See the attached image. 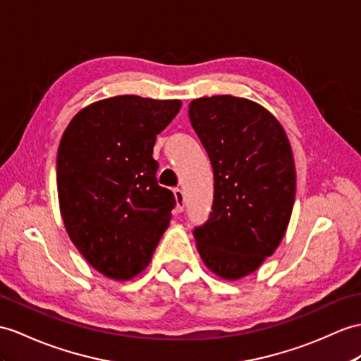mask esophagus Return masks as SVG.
Segmentation results:
<instances>
[{
    "mask_svg": "<svg viewBox=\"0 0 361 361\" xmlns=\"http://www.w3.org/2000/svg\"><path fill=\"white\" fill-rule=\"evenodd\" d=\"M173 195H174V199H176V211H178V213H182L183 205H185V199H183L182 190L174 188L173 190Z\"/></svg>",
    "mask_w": 361,
    "mask_h": 361,
    "instance_id": "obj_1",
    "label": "esophagus"
}]
</instances>
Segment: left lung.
<instances>
[{
    "instance_id": "left-lung-1",
    "label": "left lung",
    "mask_w": 361,
    "mask_h": 361,
    "mask_svg": "<svg viewBox=\"0 0 361 361\" xmlns=\"http://www.w3.org/2000/svg\"><path fill=\"white\" fill-rule=\"evenodd\" d=\"M191 126L214 173L213 211L195 230L205 267L225 280L252 274L282 242L295 165L282 124L260 104L219 94L190 102Z\"/></svg>"
}]
</instances>
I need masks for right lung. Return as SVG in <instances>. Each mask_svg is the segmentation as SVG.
Returning <instances> with one entry per match:
<instances>
[{"mask_svg": "<svg viewBox=\"0 0 361 361\" xmlns=\"http://www.w3.org/2000/svg\"><path fill=\"white\" fill-rule=\"evenodd\" d=\"M180 105L113 96L78 111L61 137V216L70 240L105 277L126 282L139 276L170 225L176 200L157 185L153 147Z\"/></svg>", "mask_w": 361, "mask_h": 361, "instance_id": "add662e5", "label": "right lung"}]
</instances>
